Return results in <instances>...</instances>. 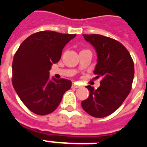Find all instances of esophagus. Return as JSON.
Masks as SVG:
<instances>
[{
  "mask_svg": "<svg viewBox=\"0 0 147 147\" xmlns=\"http://www.w3.org/2000/svg\"><path fill=\"white\" fill-rule=\"evenodd\" d=\"M72 87H73V88H80V87H81V86L79 85L77 83H74L73 84H72Z\"/></svg>",
  "mask_w": 147,
  "mask_h": 147,
  "instance_id": "obj_1",
  "label": "esophagus"
}]
</instances>
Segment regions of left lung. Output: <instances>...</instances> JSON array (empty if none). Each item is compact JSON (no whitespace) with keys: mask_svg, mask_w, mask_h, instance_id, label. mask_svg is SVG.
<instances>
[{"mask_svg":"<svg viewBox=\"0 0 147 147\" xmlns=\"http://www.w3.org/2000/svg\"><path fill=\"white\" fill-rule=\"evenodd\" d=\"M83 37L97 51L98 63L94 73L102 80L98 89L86 86L90 95L81 105L89 115L102 118L114 113L129 94L135 73L134 62L127 49L117 40L95 34Z\"/></svg>","mask_w":147,"mask_h":147,"instance_id":"1","label":"left lung"}]
</instances>
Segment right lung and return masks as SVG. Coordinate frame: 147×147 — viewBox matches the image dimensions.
Instances as JSON below:
<instances>
[{
    "label": "right lung",
    "mask_w": 147,
    "mask_h": 147,
    "mask_svg": "<svg viewBox=\"0 0 147 147\" xmlns=\"http://www.w3.org/2000/svg\"><path fill=\"white\" fill-rule=\"evenodd\" d=\"M76 34L44 30L21 43L12 61V85L29 110L38 115L53 113L71 86L66 79H49L51 65L60 61L62 50Z\"/></svg>",
    "instance_id": "1"
}]
</instances>
